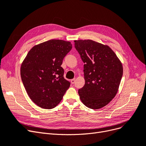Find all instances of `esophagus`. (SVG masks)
<instances>
[{
    "label": "esophagus",
    "instance_id": "1",
    "mask_svg": "<svg viewBox=\"0 0 146 146\" xmlns=\"http://www.w3.org/2000/svg\"><path fill=\"white\" fill-rule=\"evenodd\" d=\"M75 81H76V79H75V78L71 80V82H72V84H74L75 83Z\"/></svg>",
    "mask_w": 146,
    "mask_h": 146
}]
</instances>
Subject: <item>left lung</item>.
<instances>
[{"label":"left lung","instance_id":"left-lung-1","mask_svg":"<svg viewBox=\"0 0 146 146\" xmlns=\"http://www.w3.org/2000/svg\"><path fill=\"white\" fill-rule=\"evenodd\" d=\"M84 65L85 83L78 94L89 108L100 109L115 96L123 76L122 64L111 48L94 41H74Z\"/></svg>","mask_w":146,"mask_h":146}]
</instances>
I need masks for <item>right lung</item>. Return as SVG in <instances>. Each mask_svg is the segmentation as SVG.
Wrapping results in <instances>:
<instances>
[{"label":"right lung","mask_w":146,"mask_h":146,"mask_svg":"<svg viewBox=\"0 0 146 146\" xmlns=\"http://www.w3.org/2000/svg\"><path fill=\"white\" fill-rule=\"evenodd\" d=\"M72 44L50 40L32 47L21 64L20 74L30 99L43 109H52L60 102L70 82L61 66Z\"/></svg>","instance_id":"obj_1"}]
</instances>
